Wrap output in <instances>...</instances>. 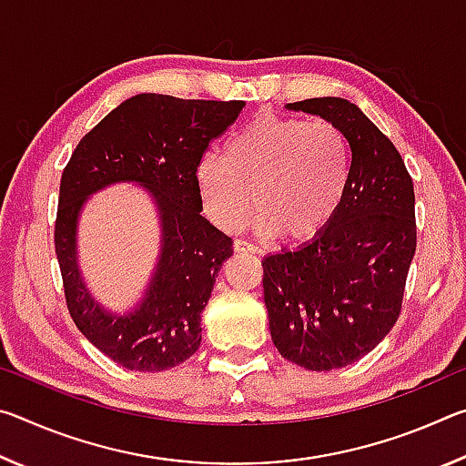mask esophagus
I'll use <instances>...</instances> for the list:
<instances>
[{
  "instance_id": "esophagus-1",
  "label": "esophagus",
  "mask_w": 466,
  "mask_h": 466,
  "mask_svg": "<svg viewBox=\"0 0 466 466\" xmlns=\"http://www.w3.org/2000/svg\"><path fill=\"white\" fill-rule=\"evenodd\" d=\"M234 250L236 252H258V247H255V244L247 242V240H236L234 242Z\"/></svg>"
}]
</instances>
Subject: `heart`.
I'll use <instances>...</instances> for the list:
<instances>
[{"instance_id": "b5f03b06", "label": "heart", "mask_w": 466, "mask_h": 466, "mask_svg": "<svg viewBox=\"0 0 466 466\" xmlns=\"http://www.w3.org/2000/svg\"><path fill=\"white\" fill-rule=\"evenodd\" d=\"M350 175L351 149L335 123L261 115L228 139L224 157H203L197 187L226 232L242 230L257 201L258 232L309 240L341 208Z\"/></svg>"}]
</instances>
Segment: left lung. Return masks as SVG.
I'll return each instance as SVG.
<instances>
[{"instance_id": "8db88e82", "label": "left lung", "mask_w": 466, "mask_h": 466, "mask_svg": "<svg viewBox=\"0 0 466 466\" xmlns=\"http://www.w3.org/2000/svg\"><path fill=\"white\" fill-rule=\"evenodd\" d=\"M291 110L345 133L351 175L341 208L310 242L263 258L273 345L312 372L350 366L389 335L411 267L413 180L392 141L345 98H309Z\"/></svg>"}]
</instances>
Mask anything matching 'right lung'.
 <instances>
[{"mask_svg": "<svg viewBox=\"0 0 466 466\" xmlns=\"http://www.w3.org/2000/svg\"><path fill=\"white\" fill-rule=\"evenodd\" d=\"M244 100H185L137 94L86 133L59 187L55 252L76 327L88 341L136 372L183 364L201 345V312L232 238L201 216L197 168L218 136L238 119ZM133 179L150 188L161 209L163 255L136 313L113 318L93 304L76 271V216L87 195Z\"/></svg>", "mask_w": 466, "mask_h": 466, "instance_id": "right-lung-1", "label": "right lung"}]
</instances>
